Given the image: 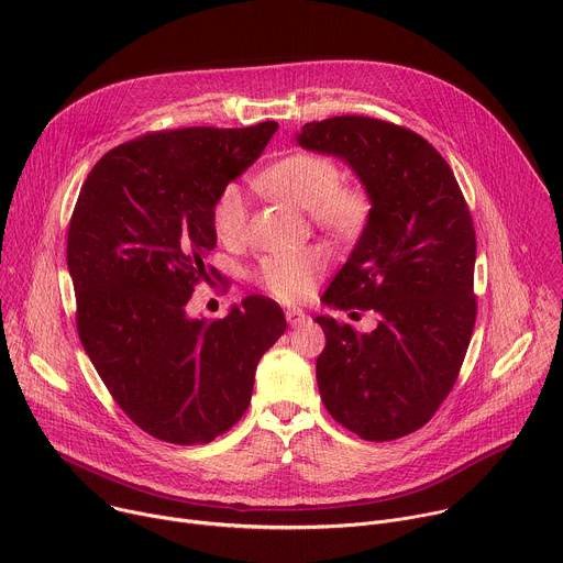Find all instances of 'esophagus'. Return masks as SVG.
I'll return each instance as SVG.
<instances>
[{
  "mask_svg": "<svg viewBox=\"0 0 563 563\" xmlns=\"http://www.w3.org/2000/svg\"><path fill=\"white\" fill-rule=\"evenodd\" d=\"M285 316H287V323H289L291 328L305 325L307 320H309V316H307L302 309H298V307H289V309L285 311Z\"/></svg>",
  "mask_w": 563,
  "mask_h": 563,
  "instance_id": "esophagus-1",
  "label": "esophagus"
}]
</instances>
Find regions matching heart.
<instances>
[{"label":"heart","mask_w":563,"mask_h":563,"mask_svg":"<svg viewBox=\"0 0 563 563\" xmlns=\"http://www.w3.org/2000/svg\"><path fill=\"white\" fill-rule=\"evenodd\" d=\"M341 172L332 157L294 153L272 165L258 187L272 198L309 209L318 227L339 235H354L369 216L367 194L356 185L339 183ZM213 231L220 243L238 245L247 231V198L235 185L222 189L213 205ZM325 256L318 250L278 252L265 256L256 269L258 285L283 302L307 298L325 272Z\"/></svg>","instance_id":"obj_1"}]
</instances>
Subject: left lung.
Masks as SVG:
<instances>
[{"label": "left lung", "instance_id": "obj_1", "mask_svg": "<svg viewBox=\"0 0 563 563\" xmlns=\"http://www.w3.org/2000/svg\"><path fill=\"white\" fill-rule=\"evenodd\" d=\"M296 142L352 167L369 198L365 229L323 302L374 309V332L332 316L316 380L328 412L365 441L423 428L450 394L476 318V238L465 198L441 153L391 122L339 115L307 122Z\"/></svg>", "mask_w": 563, "mask_h": 563}]
</instances>
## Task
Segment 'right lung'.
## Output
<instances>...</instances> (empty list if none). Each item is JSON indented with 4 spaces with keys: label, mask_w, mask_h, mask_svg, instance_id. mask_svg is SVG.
Instances as JSON below:
<instances>
[{
    "label": "right lung",
    "mask_w": 563,
    "mask_h": 563,
    "mask_svg": "<svg viewBox=\"0 0 563 563\" xmlns=\"http://www.w3.org/2000/svg\"><path fill=\"white\" fill-rule=\"evenodd\" d=\"M276 129L148 133L102 155L79 191L66 240L79 341L124 415L159 441L209 443L240 421L287 328L265 296L218 320L187 311L209 278L213 205Z\"/></svg>",
    "instance_id": "1"
}]
</instances>
